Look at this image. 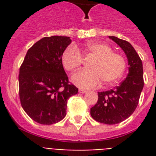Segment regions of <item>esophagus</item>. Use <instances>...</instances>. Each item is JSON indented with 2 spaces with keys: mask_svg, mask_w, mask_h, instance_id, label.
Wrapping results in <instances>:
<instances>
[{
  "mask_svg": "<svg viewBox=\"0 0 156 156\" xmlns=\"http://www.w3.org/2000/svg\"><path fill=\"white\" fill-rule=\"evenodd\" d=\"M78 92L82 93V94H84V93L87 92V90H83V89H79V90H78Z\"/></svg>",
  "mask_w": 156,
  "mask_h": 156,
  "instance_id": "1",
  "label": "esophagus"
}]
</instances>
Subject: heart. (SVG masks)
Masks as SVG:
<instances>
[{"instance_id": "heart-1", "label": "heart", "mask_w": 156, "mask_h": 156, "mask_svg": "<svg viewBox=\"0 0 156 156\" xmlns=\"http://www.w3.org/2000/svg\"><path fill=\"white\" fill-rule=\"evenodd\" d=\"M86 50L95 60L90 64L91 69H83L74 74L73 83L81 88H93L100 85L101 79L109 84L121 78L126 69V61L121 55L112 52L108 44L103 43L90 42L85 45ZM61 63L69 72H74L83 63V56L78 48L73 45L66 48L61 55Z\"/></svg>"}]
</instances>
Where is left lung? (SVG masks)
I'll return each mask as SVG.
<instances>
[{
    "instance_id": "obj_1",
    "label": "left lung",
    "mask_w": 156,
    "mask_h": 156,
    "mask_svg": "<svg viewBox=\"0 0 156 156\" xmlns=\"http://www.w3.org/2000/svg\"><path fill=\"white\" fill-rule=\"evenodd\" d=\"M108 37L126 55L129 73L119 86L110 90L98 92V101L90 108V115L100 123L115 125L129 117L138 106L144 86L143 69L140 57L129 43L116 36Z\"/></svg>"
}]
</instances>
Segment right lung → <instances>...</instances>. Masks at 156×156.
Wrapping results in <instances>:
<instances>
[{
    "label": "right lung",
    "mask_w": 156,
    "mask_h": 156,
    "mask_svg": "<svg viewBox=\"0 0 156 156\" xmlns=\"http://www.w3.org/2000/svg\"><path fill=\"white\" fill-rule=\"evenodd\" d=\"M72 40L67 36L44 37L26 54L19 69V97L24 111L42 125H52L66 115L67 100L78 94L69 84L61 55Z\"/></svg>",
    "instance_id": "1"
}]
</instances>
